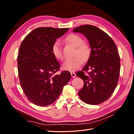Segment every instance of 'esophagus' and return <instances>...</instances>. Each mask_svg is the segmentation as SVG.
Listing matches in <instances>:
<instances>
[{
  "mask_svg": "<svg viewBox=\"0 0 134 134\" xmlns=\"http://www.w3.org/2000/svg\"><path fill=\"white\" fill-rule=\"evenodd\" d=\"M71 75L72 76V78H75V76H76V74L74 73V72H71Z\"/></svg>",
  "mask_w": 134,
  "mask_h": 134,
  "instance_id": "esophagus-1",
  "label": "esophagus"
}]
</instances>
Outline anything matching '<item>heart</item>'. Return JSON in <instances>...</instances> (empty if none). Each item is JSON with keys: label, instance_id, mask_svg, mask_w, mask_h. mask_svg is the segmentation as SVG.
I'll return each mask as SVG.
<instances>
[{"label": "heart", "instance_id": "obj_1", "mask_svg": "<svg viewBox=\"0 0 134 134\" xmlns=\"http://www.w3.org/2000/svg\"><path fill=\"white\" fill-rule=\"evenodd\" d=\"M66 40L70 44L76 47L74 53L75 57L66 60L62 65L64 70L74 71L82 65L83 62H86L90 58L92 50L88 43H84L83 38L78 35L71 34L66 37ZM51 52L54 57L58 60L63 59L62 48L59 41H56L51 47Z\"/></svg>", "mask_w": 134, "mask_h": 134}]
</instances>
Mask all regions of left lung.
Segmentation results:
<instances>
[{"label": "left lung", "instance_id": "obj_1", "mask_svg": "<svg viewBox=\"0 0 134 134\" xmlns=\"http://www.w3.org/2000/svg\"><path fill=\"white\" fill-rule=\"evenodd\" d=\"M73 32L84 35L92 50L86 65L76 74L84 81L78 95L87 104H100L111 96L118 83L120 71L118 50L110 36L96 26H80Z\"/></svg>", "mask_w": 134, "mask_h": 134}]
</instances>
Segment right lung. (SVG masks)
<instances>
[{
  "instance_id": "obj_1",
  "label": "right lung",
  "mask_w": 134,
  "mask_h": 134,
  "mask_svg": "<svg viewBox=\"0 0 134 134\" xmlns=\"http://www.w3.org/2000/svg\"><path fill=\"white\" fill-rule=\"evenodd\" d=\"M69 28H37L21 43L17 57L19 82L27 98L40 106L54 103L71 79L68 71L56 74L60 68L51 47Z\"/></svg>"
}]
</instances>
